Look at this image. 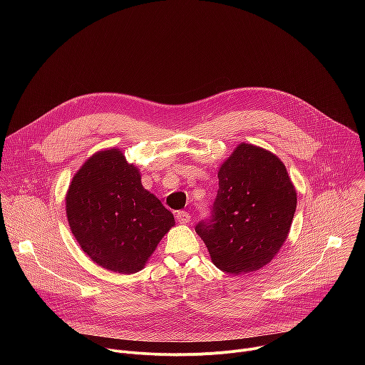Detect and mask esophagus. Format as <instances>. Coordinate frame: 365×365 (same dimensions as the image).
<instances>
[{
	"label": "esophagus",
	"instance_id": "esophagus-1",
	"mask_svg": "<svg viewBox=\"0 0 365 365\" xmlns=\"http://www.w3.org/2000/svg\"><path fill=\"white\" fill-rule=\"evenodd\" d=\"M176 220L179 221V224H189L190 222V214L186 211H179L176 214Z\"/></svg>",
	"mask_w": 365,
	"mask_h": 365
}]
</instances>
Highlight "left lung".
I'll return each mask as SVG.
<instances>
[{
  "instance_id": "obj_1",
  "label": "left lung",
  "mask_w": 365,
  "mask_h": 365,
  "mask_svg": "<svg viewBox=\"0 0 365 365\" xmlns=\"http://www.w3.org/2000/svg\"><path fill=\"white\" fill-rule=\"evenodd\" d=\"M212 220L196 234L212 263L230 274L267 266L289 237L297 193L277 155L250 143L238 144L218 170Z\"/></svg>"
}]
</instances>
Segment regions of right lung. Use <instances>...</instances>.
I'll return each mask as SVG.
<instances>
[{
	"label": "right lung",
	"instance_id": "1",
	"mask_svg": "<svg viewBox=\"0 0 365 365\" xmlns=\"http://www.w3.org/2000/svg\"><path fill=\"white\" fill-rule=\"evenodd\" d=\"M65 205L82 251L102 269L121 274L144 269L175 225L173 214L143 187L140 169L117 147L86 159L71 180Z\"/></svg>",
	"mask_w": 365,
	"mask_h": 365
}]
</instances>
